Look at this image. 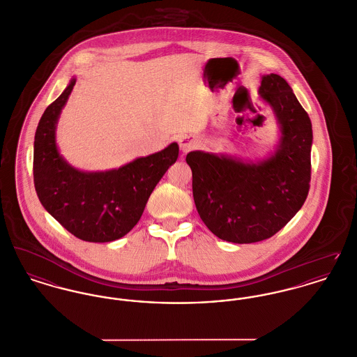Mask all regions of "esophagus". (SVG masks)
Instances as JSON below:
<instances>
[{"mask_svg":"<svg viewBox=\"0 0 357 357\" xmlns=\"http://www.w3.org/2000/svg\"><path fill=\"white\" fill-rule=\"evenodd\" d=\"M198 146H199V141L197 138L192 137V136H183V137L179 138V148L183 153H188Z\"/></svg>","mask_w":357,"mask_h":357,"instance_id":"esophagus-1","label":"esophagus"}]
</instances>
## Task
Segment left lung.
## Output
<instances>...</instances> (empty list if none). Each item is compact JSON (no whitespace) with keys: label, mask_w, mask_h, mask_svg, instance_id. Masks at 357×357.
Returning <instances> with one entry per match:
<instances>
[{"label":"left lung","mask_w":357,"mask_h":357,"mask_svg":"<svg viewBox=\"0 0 357 357\" xmlns=\"http://www.w3.org/2000/svg\"><path fill=\"white\" fill-rule=\"evenodd\" d=\"M259 99L275 114V151L251 162L192 151V197L205 225L222 241L254 243L278 232L302 208L311 179L312 126L281 76L261 77Z\"/></svg>","instance_id":"8db88e82"}]
</instances>
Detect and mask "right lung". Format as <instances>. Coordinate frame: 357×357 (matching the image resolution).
Listing matches in <instances>:
<instances>
[{
    "label": "right lung",
    "mask_w": 357,
    "mask_h": 357,
    "mask_svg": "<svg viewBox=\"0 0 357 357\" xmlns=\"http://www.w3.org/2000/svg\"><path fill=\"white\" fill-rule=\"evenodd\" d=\"M76 84L45 110L33 141V183L43 208L76 238L106 243L125 236L141 218L149 195L169 165L178 159L179 146L137 158L107 171H82L69 165L56 146V123Z\"/></svg>",
    "instance_id": "add662e5"
}]
</instances>
